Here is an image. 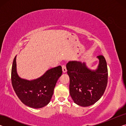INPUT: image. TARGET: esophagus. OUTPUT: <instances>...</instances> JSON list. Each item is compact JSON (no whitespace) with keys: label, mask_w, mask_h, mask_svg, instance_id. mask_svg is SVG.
Here are the masks:
<instances>
[{"label":"esophagus","mask_w":126,"mask_h":126,"mask_svg":"<svg viewBox=\"0 0 126 126\" xmlns=\"http://www.w3.org/2000/svg\"><path fill=\"white\" fill-rule=\"evenodd\" d=\"M62 71L63 73H65L67 72V69H66V66L65 65H62Z\"/></svg>","instance_id":"34e87169"}]
</instances>
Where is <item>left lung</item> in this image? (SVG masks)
Returning <instances> with one entry per match:
<instances>
[{"instance_id":"8db88e82","label":"left lung","mask_w":126,"mask_h":126,"mask_svg":"<svg viewBox=\"0 0 126 126\" xmlns=\"http://www.w3.org/2000/svg\"><path fill=\"white\" fill-rule=\"evenodd\" d=\"M98 68L92 71L84 63L71 61L67 63L69 77V93L74 103L82 107L94 104L101 98L108 82V69L103 55L97 57Z\"/></svg>"}]
</instances>
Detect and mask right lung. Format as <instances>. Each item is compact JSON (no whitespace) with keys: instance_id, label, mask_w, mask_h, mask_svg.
<instances>
[{"instance_id":"obj_1","label":"right lung","mask_w":126,"mask_h":126,"mask_svg":"<svg viewBox=\"0 0 126 126\" xmlns=\"http://www.w3.org/2000/svg\"><path fill=\"white\" fill-rule=\"evenodd\" d=\"M62 74L61 65L47 71L40 78L32 80L20 78L16 73V56L13 62L11 79L17 96L25 105L40 108L49 103L58 78Z\"/></svg>"}]
</instances>
